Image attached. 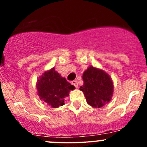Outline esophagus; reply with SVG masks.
<instances>
[{"label": "esophagus", "mask_w": 147, "mask_h": 147, "mask_svg": "<svg viewBox=\"0 0 147 147\" xmlns=\"http://www.w3.org/2000/svg\"><path fill=\"white\" fill-rule=\"evenodd\" d=\"M72 84H73V85L75 86V87H76V88H78V81H76V80H73V81H72Z\"/></svg>", "instance_id": "1"}]
</instances>
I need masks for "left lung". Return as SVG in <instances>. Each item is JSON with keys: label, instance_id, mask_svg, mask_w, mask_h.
<instances>
[{"label": "left lung", "instance_id": "left-lung-1", "mask_svg": "<svg viewBox=\"0 0 147 147\" xmlns=\"http://www.w3.org/2000/svg\"><path fill=\"white\" fill-rule=\"evenodd\" d=\"M83 92L87 104L100 108L110 102L113 96L114 84L111 77L100 68L90 65L82 75Z\"/></svg>", "mask_w": 147, "mask_h": 147}]
</instances>
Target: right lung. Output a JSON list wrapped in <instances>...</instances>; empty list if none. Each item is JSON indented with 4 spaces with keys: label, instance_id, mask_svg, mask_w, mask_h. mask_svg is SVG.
I'll return each mask as SVG.
<instances>
[{
    "label": "right lung",
    "instance_id": "add662e5",
    "mask_svg": "<svg viewBox=\"0 0 147 147\" xmlns=\"http://www.w3.org/2000/svg\"><path fill=\"white\" fill-rule=\"evenodd\" d=\"M35 86L40 99L52 108L63 106L70 90L75 89L54 67L45 71L37 80Z\"/></svg>",
    "mask_w": 147,
    "mask_h": 147
}]
</instances>
